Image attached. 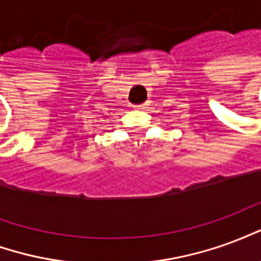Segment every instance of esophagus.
Segmentation results:
<instances>
[{
    "label": "esophagus",
    "mask_w": 261,
    "mask_h": 261,
    "mask_svg": "<svg viewBox=\"0 0 261 261\" xmlns=\"http://www.w3.org/2000/svg\"><path fill=\"white\" fill-rule=\"evenodd\" d=\"M136 109H138V110H144V109H147V105L145 103H142V105H137V106H134Z\"/></svg>",
    "instance_id": "1"
}]
</instances>
